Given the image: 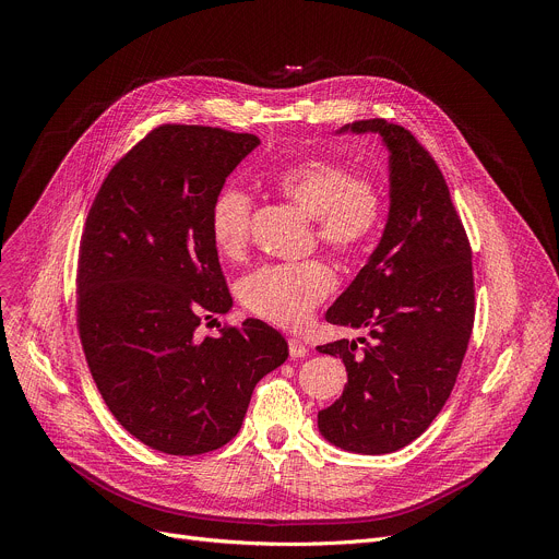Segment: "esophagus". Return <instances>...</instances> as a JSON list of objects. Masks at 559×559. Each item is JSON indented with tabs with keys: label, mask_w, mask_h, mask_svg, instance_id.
I'll use <instances>...</instances> for the list:
<instances>
[{
	"label": "esophagus",
	"mask_w": 559,
	"mask_h": 559,
	"mask_svg": "<svg viewBox=\"0 0 559 559\" xmlns=\"http://www.w3.org/2000/svg\"><path fill=\"white\" fill-rule=\"evenodd\" d=\"M309 354V347L302 343V341H298V338H292L289 341V356L292 358H302V356H307Z\"/></svg>",
	"instance_id": "esophagus-1"
}]
</instances>
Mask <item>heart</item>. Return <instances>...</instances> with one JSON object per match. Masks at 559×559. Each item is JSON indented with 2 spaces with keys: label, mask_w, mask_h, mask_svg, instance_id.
Here are the masks:
<instances>
[{
  "label": "heart",
  "mask_w": 559,
  "mask_h": 559,
  "mask_svg": "<svg viewBox=\"0 0 559 559\" xmlns=\"http://www.w3.org/2000/svg\"><path fill=\"white\" fill-rule=\"evenodd\" d=\"M276 186L285 199L316 221L318 241L336 254L358 252L380 225L378 188L332 162L311 158L296 164L278 175ZM252 205L250 192L234 183L214 197L210 234L223 257L238 259L246 252ZM334 285V272L321 261L263 265L243 278L241 300L267 323L300 328Z\"/></svg>",
  "instance_id": "1"
}]
</instances>
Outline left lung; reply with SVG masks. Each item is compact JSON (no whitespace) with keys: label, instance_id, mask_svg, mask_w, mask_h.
<instances>
[{"label":"left lung","instance_id":"obj_1","mask_svg":"<svg viewBox=\"0 0 559 559\" xmlns=\"http://www.w3.org/2000/svg\"><path fill=\"white\" fill-rule=\"evenodd\" d=\"M378 134L389 152V214L380 243L328 309V323L369 338L316 347L345 362L338 401L318 431L338 449L391 453L444 407L473 330L471 248L444 177L403 126L367 119L336 134Z\"/></svg>","mask_w":559,"mask_h":559}]
</instances>
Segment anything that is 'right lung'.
<instances>
[{"instance_id": "1", "label": "right lung", "mask_w": 559, "mask_h": 559, "mask_svg": "<svg viewBox=\"0 0 559 559\" xmlns=\"http://www.w3.org/2000/svg\"><path fill=\"white\" fill-rule=\"evenodd\" d=\"M259 136L162 126L106 177L79 248L76 323L97 389L150 449L199 455L243 425L257 382L281 367L285 338L259 318L197 338L231 296L210 210Z\"/></svg>"}]
</instances>
